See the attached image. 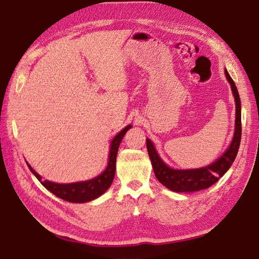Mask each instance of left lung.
<instances>
[{
  "mask_svg": "<svg viewBox=\"0 0 259 259\" xmlns=\"http://www.w3.org/2000/svg\"><path fill=\"white\" fill-rule=\"evenodd\" d=\"M225 76L231 84L234 101H236V129H234L231 145L219 159L205 167L194 168V170H176V168L168 167L163 162V159L159 157L158 153L155 149L154 144L148 138L146 139V146H147L155 177L163 186L172 191L192 192L207 189L224 176V173L229 170L236 159L241 140V103L236 83L230 77L227 70H225Z\"/></svg>",
  "mask_w": 259,
  "mask_h": 259,
  "instance_id": "1",
  "label": "left lung"
}]
</instances>
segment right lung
Here are the masks:
<instances>
[{
  "mask_svg": "<svg viewBox=\"0 0 259 259\" xmlns=\"http://www.w3.org/2000/svg\"><path fill=\"white\" fill-rule=\"evenodd\" d=\"M130 128L131 125H126L125 128L122 129L113 138V140H112L109 154V163H107L106 168L100 176L92 179V180L74 183H55L48 180L43 181L38 173L27 163L28 167H29V170L32 172V175L40 181L41 185H43L49 191H51L52 194L59 197V198L65 201H70V203H87V201L98 198V197L104 194L112 185V181H113L115 175L117 149H119L121 140L123 139L125 133Z\"/></svg>",
  "mask_w": 259,
  "mask_h": 259,
  "instance_id": "obj_1",
  "label": "right lung"
}]
</instances>
